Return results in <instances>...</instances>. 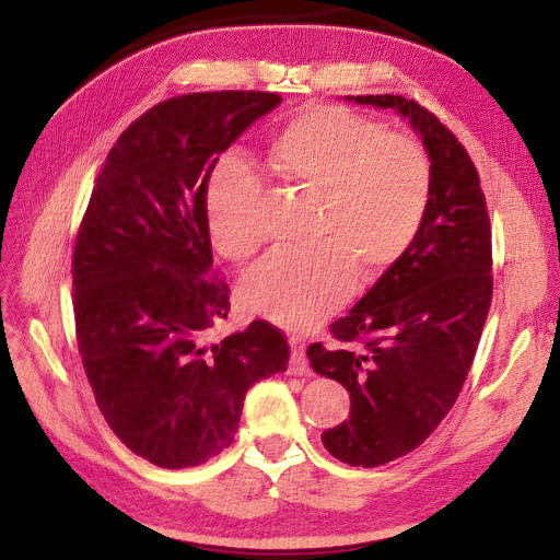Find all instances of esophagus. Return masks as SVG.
Returning <instances> with one entry per match:
<instances>
[{"mask_svg":"<svg viewBox=\"0 0 560 560\" xmlns=\"http://www.w3.org/2000/svg\"><path fill=\"white\" fill-rule=\"evenodd\" d=\"M290 369L294 376H306L311 374V364L306 358V346L301 343V338H292V362Z\"/></svg>","mask_w":560,"mask_h":560,"instance_id":"obj_1","label":"esophagus"}]
</instances>
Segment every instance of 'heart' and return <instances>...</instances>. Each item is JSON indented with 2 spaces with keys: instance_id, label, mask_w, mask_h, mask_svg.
<instances>
[{
  "instance_id": "heart-1",
  "label": "heart",
  "mask_w": 560,
  "mask_h": 560,
  "mask_svg": "<svg viewBox=\"0 0 560 560\" xmlns=\"http://www.w3.org/2000/svg\"><path fill=\"white\" fill-rule=\"evenodd\" d=\"M268 161L284 179L317 189L315 235L303 252H276L247 270L241 301L284 329H311L346 306L358 284L393 268L425 222L432 163L418 142L397 138L360 112L315 103L299 109L270 140ZM264 186L254 167L226 151L202 182L212 247L245 261L261 245Z\"/></svg>"
}]
</instances>
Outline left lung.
I'll list each match as a JSON object with an SVG mask.
<instances>
[{"instance_id":"obj_1","label":"left lung","mask_w":560,"mask_h":560,"mask_svg":"<svg viewBox=\"0 0 560 560\" xmlns=\"http://www.w3.org/2000/svg\"><path fill=\"white\" fill-rule=\"evenodd\" d=\"M397 109L432 161V200L413 245L346 317L311 343L319 376L350 393V418L322 444L352 467L411 453L460 395L493 301V243L477 165L439 118L401 95H354Z\"/></svg>"}]
</instances>
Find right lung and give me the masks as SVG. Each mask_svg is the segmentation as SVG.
Wrapping results in <instances>:
<instances>
[{"label":"right lung","mask_w":560,"mask_h":560,"mask_svg":"<svg viewBox=\"0 0 560 560\" xmlns=\"http://www.w3.org/2000/svg\"><path fill=\"white\" fill-rule=\"evenodd\" d=\"M278 93H189L147 109L103 163L72 254L83 369L112 432L151 465L196 467L238 432L247 389L284 371L290 343L266 319L210 341L229 315L212 270L202 182Z\"/></svg>","instance_id":"1"}]
</instances>
